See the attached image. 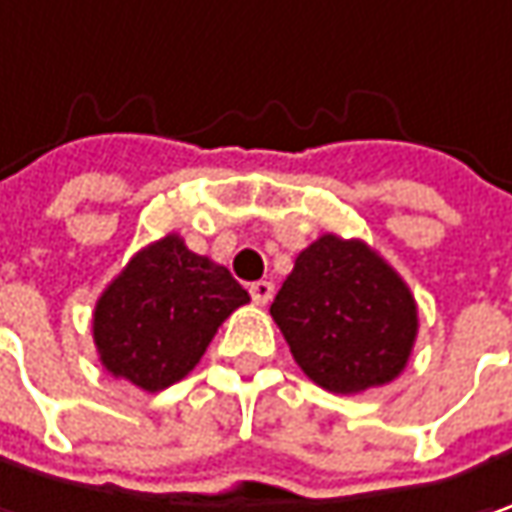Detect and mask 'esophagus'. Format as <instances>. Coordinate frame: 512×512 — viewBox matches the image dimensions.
Instances as JSON below:
<instances>
[{
	"label": "esophagus",
	"mask_w": 512,
	"mask_h": 512,
	"mask_svg": "<svg viewBox=\"0 0 512 512\" xmlns=\"http://www.w3.org/2000/svg\"><path fill=\"white\" fill-rule=\"evenodd\" d=\"M249 295H252V300H255L257 306H266V303L272 300V295H275V286H272L269 280H257V283L249 286Z\"/></svg>",
	"instance_id": "1"
}]
</instances>
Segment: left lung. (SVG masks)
<instances>
[{"instance_id": "8db88e82", "label": "left lung", "mask_w": 512, "mask_h": 512, "mask_svg": "<svg viewBox=\"0 0 512 512\" xmlns=\"http://www.w3.org/2000/svg\"><path fill=\"white\" fill-rule=\"evenodd\" d=\"M269 312L298 367L341 395L395 381L418 335L410 286L364 240L338 234L300 252Z\"/></svg>"}]
</instances>
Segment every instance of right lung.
<instances>
[{"instance_id": "1", "label": "right lung", "mask_w": 512, "mask_h": 512, "mask_svg": "<svg viewBox=\"0 0 512 512\" xmlns=\"http://www.w3.org/2000/svg\"><path fill=\"white\" fill-rule=\"evenodd\" d=\"M249 292L226 266L194 255L180 234L140 249L94 309L102 367L145 392L177 384L200 364L217 326Z\"/></svg>"}]
</instances>
